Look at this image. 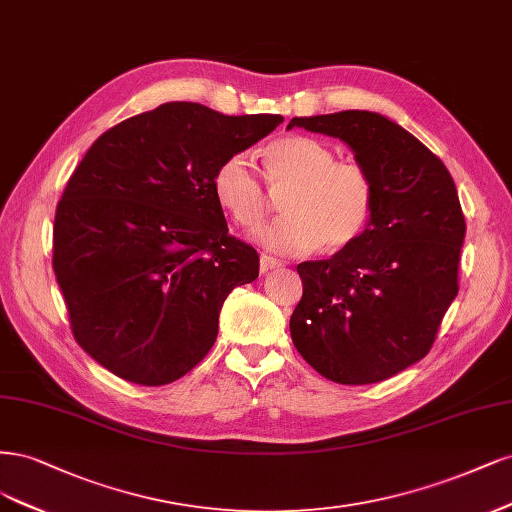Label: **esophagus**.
I'll return each mask as SVG.
<instances>
[{"label":"esophagus","mask_w":512,"mask_h":512,"mask_svg":"<svg viewBox=\"0 0 512 512\" xmlns=\"http://www.w3.org/2000/svg\"><path fill=\"white\" fill-rule=\"evenodd\" d=\"M278 266H280V261L274 259V257H270V255H261V257H259V270H261V272L274 270V268H278Z\"/></svg>","instance_id":"34e87169"}]
</instances>
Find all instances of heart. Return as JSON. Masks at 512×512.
Listing matches in <instances>:
<instances>
[{
	"mask_svg": "<svg viewBox=\"0 0 512 512\" xmlns=\"http://www.w3.org/2000/svg\"><path fill=\"white\" fill-rule=\"evenodd\" d=\"M263 178L274 193H285L283 219L259 227L255 240L263 249L302 257L321 249H344L364 232L374 185L357 161L336 159L327 142L312 136L274 140L263 153ZM212 193L236 225L249 229L268 212L266 185L246 153L225 157L212 176Z\"/></svg>",
	"mask_w": 512,
	"mask_h": 512,
	"instance_id": "1",
	"label": "heart"
}]
</instances>
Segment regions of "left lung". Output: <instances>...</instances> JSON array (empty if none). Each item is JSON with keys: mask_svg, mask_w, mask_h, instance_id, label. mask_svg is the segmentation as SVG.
<instances>
[{"mask_svg": "<svg viewBox=\"0 0 512 512\" xmlns=\"http://www.w3.org/2000/svg\"><path fill=\"white\" fill-rule=\"evenodd\" d=\"M340 138L374 185L361 236L298 266L304 293L289 329L321 376L368 385L430 353L457 295L464 212L444 163L415 136L368 110L295 117L289 127Z\"/></svg>", "mask_w": 512, "mask_h": 512, "instance_id": "8db88e82", "label": "left lung"}]
</instances>
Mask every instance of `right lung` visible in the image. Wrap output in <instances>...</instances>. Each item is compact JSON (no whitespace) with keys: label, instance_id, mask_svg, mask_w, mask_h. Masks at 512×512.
I'll use <instances>...</instances> for the list:
<instances>
[{"label":"right lung","instance_id":"right-lung-1","mask_svg":"<svg viewBox=\"0 0 512 512\" xmlns=\"http://www.w3.org/2000/svg\"><path fill=\"white\" fill-rule=\"evenodd\" d=\"M280 123L168 102L91 144L57 204L53 270L97 364L159 387L206 357L225 298L259 276L257 251L227 234L212 176Z\"/></svg>","mask_w":512,"mask_h":512}]
</instances>
